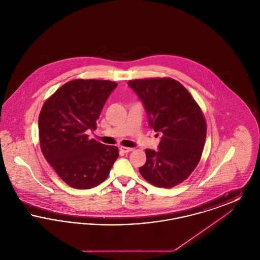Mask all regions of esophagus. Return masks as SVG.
I'll return each mask as SVG.
<instances>
[{
    "mask_svg": "<svg viewBox=\"0 0 260 260\" xmlns=\"http://www.w3.org/2000/svg\"><path fill=\"white\" fill-rule=\"evenodd\" d=\"M120 150H121L122 152H124V153H128V152H132V151H134V148H128V147H124V146H121V147H120Z\"/></svg>",
    "mask_w": 260,
    "mask_h": 260,
    "instance_id": "34e87169",
    "label": "esophagus"
}]
</instances>
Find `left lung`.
<instances>
[{"instance_id":"obj_1","label":"left lung","mask_w":260,"mask_h":260,"mask_svg":"<svg viewBox=\"0 0 260 260\" xmlns=\"http://www.w3.org/2000/svg\"><path fill=\"white\" fill-rule=\"evenodd\" d=\"M141 100L148 124L161 136L158 150L146 149V162L139 173L149 183L172 188L181 183L200 161L207 124L196 101L177 81L170 78L134 80L127 83Z\"/></svg>"}]
</instances>
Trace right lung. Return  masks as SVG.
<instances>
[{
	"label": "right lung",
	"instance_id": "1",
	"mask_svg": "<svg viewBox=\"0 0 260 260\" xmlns=\"http://www.w3.org/2000/svg\"><path fill=\"white\" fill-rule=\"evenodd\" d=\"M117 83L74 80L48 99L39 116L41 150L55 173L68 185L89 189L102 183L119 157L116 146L88 139Z\"/></svg>",
	"mask_w": 260,
	"mask_h": 260
}]
</instances>
